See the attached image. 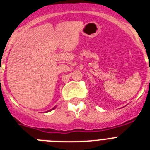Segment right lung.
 <instances>
[{
    "instance_id": "add662e5",
    "label": "right lung",
    "mask_w": 150,
    "mask_h": 150,
    "mask_svg": "<svg viewBox=\"0 0 150 150\" xmlns=\"http://www.w3.org/2000/svg\"><path fill=\"white\" fill-rule=\"evenodd\" d=\"M55 107H53V108H52V110H49V111H51V110H54V109H55ZM47 112H48V111H47Z\"/></svg>"
}]
</instances>
